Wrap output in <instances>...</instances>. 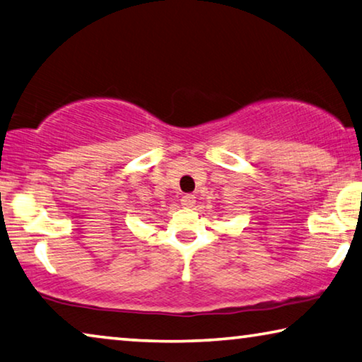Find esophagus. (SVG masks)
Here are the masks:
<instances>
[{
	"label": "esophagus",
	"mask_w": 362,
	"mask_h": 362,
	"mask_svg": "<svg viewBox=\"0 0 362 362\" xmlns=\"http://www.w3.org/2000/svg\"><path fill=\"white\" fill-rule=\"evenodd\" d=\"M195 203H197V197L192 195V193H187V195L182 197V204H183V206L192 208Z\"/></svg>",
	"instance_id": "esophagus-1"
}]
</instances>
